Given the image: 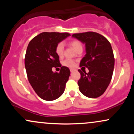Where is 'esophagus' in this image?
Here are the masks:
<instances>
[{"label": "esophagus", "mask_w": 134, "mask_h": 134, "mask_svg": "<svg viewBox=\"0 0 134 134\" xmlns=\"http://www.w3.org/2000/svg\"><path fill=\"white\" fill-rule=\"evenodd\" d=\"M70 72H73L76 71V69H70Z\"/></svg>", "instance_id": "esophagus-1"}]
</instances>
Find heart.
I'll use <instances>...</instances> for the list:
<instances>
[{"instance_id":"heart-1","label":"heart","mask_w":134,"mask_h":134,"mask_svg":"<svg viewBox=\"0 0 134 134\" xmlns=\"http://www.w3.org/2000/svg\"><path fill=\"white\" fill-rule=\"evenodd\" d=\"M69 44L78 52L80 50H82V44L79 40L77 39H72L69 41ZM64 52V45L62 42H60L57 44L55 48V52L58 57H62ZM63 65L68 67H74L76 65V63L71 59H66L63 62Z\"/></svg>"}]
</instances>
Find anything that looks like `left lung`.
Here are the masks:
<instances>
[{"mask_svg": "<svg viewBox=\"0 0 134 134\" xmlns=\"http://www.w3.org/2000/svg\"><path fill=\"white\" fill-rule=\"evenodd\" d=\"M86 44V54L80 67H86L89 72L79 69L81 78L77 84L80 91L91 98H98L104 93L111 80L115 58L111 44L104 36L88 31L72 35Z\"/></svg>", "mask_w": 134, "mask_h": 134, "instance_id": "left-lung-1", "label": "left lung"}]
</instances>
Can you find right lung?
I'll return each instance as SVG.
<instances>
[{"label":"right lung","instance_id":"right-lung-1","mask_svg":"<svg viewBox=\"0 0 134 134\" xmlns=\"http://www.w3.org/2000/svg\"><path fill=\"white\" fill-rule=\"evenodd\" d=\"M69 36L68 33L43 32L34 37L27 47L24 64L27 79L35 93L44 100H55L65 90L70 72L60 64L55 48ZM53 67H60V72L54 73Z\"/></svg>","mask_w":134,"mask_h":134}]
</instances>
